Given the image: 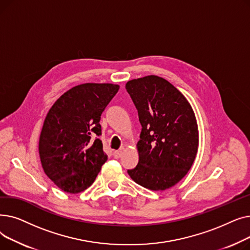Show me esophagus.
<instances>
[{
  "label": "esophagus",
  "mask_w": 250,
  "mask_h": 250,
  "mask_svg": "<svg viewBox=\"0 0 250 250\" xmlns=\"http://www.w3.org/2000/svg\"><path fill=\"white\" fill-rule=\"evenodd\" d=\"M122 155H123V151H121V150H117V151H114V152H113V156H114L115 159L121 158Z\"/></svg>",
  "instance_id": "1"
}]
</instances>
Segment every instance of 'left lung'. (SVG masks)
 <instances>
[{"mask_svg":"<svg viewBox=\"0 0 250 250\" xmlns=\"http://www.w3.org/2000/svg\"><path fill=\"white\" fill-rule=\"evenodd\" d=\"M125 89L142 125L137 145L139 163L127 173L151 190L171 188L186 176L198 152L194 112L181 92L161 77L135 79Z\"/></svg>","mask_w":250,"mask_h":250,"instance_id":"left-lung-1","label":"left lung"}]
</instances>
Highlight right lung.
Wrapping results in <instances>:
<instances>
[{"label": "right lung", "mask_w": 250, "mask_h": 250, "mask_svg": "<svg viewBox=\"0 0 250 250\" xmlns=\"http://www.w3.org/2000/svg\"><path fill=\"white\" fill-rule=\"evenodd\" d=\"M118 89L113 84L78 85L49 109L39 139V156L45 174L62 190H85L106 162L99 122Z\"/></svg>", "instance_id": "add662e5"}]
</instances>
